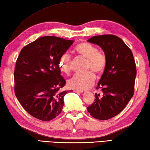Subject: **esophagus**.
I'll list each match as a JSON object with an SVG mask.
<instances>
[{
    "label": "esophagus",
    "mask_w": 150,
    "mask_h": 150,
    "mask_svg": "<svg viewBox=\"0 0 150 150\" xmlns=\"http://www.w3.org/2000/svg\"><path fill=\"white\" fill-rule=\"evenodd\" d=\"M73 91L76 92V93H82V92L83 91H82V90H73Z\"/></svg>",
    "instance_id": "obj_1"
}]
</instances>
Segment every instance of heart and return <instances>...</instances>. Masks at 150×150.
I'll return each mask as SVG.
<instances>
[{
    "instance_id": "1",
    "label": "heart",
    "mask_w": 150,
    "mask_h": 150,
    "mask_svg": "<svg viewBox=\"0 0 150 150\" xmlns=\"http://www.w3.org/2000/svg\"><path fill=\"white\" fill-rule=\"evenodd\" d=\"M75 52L83 58L87 59L86 69L91 70L84 75L77 74L68 81L70 88L82 90L90 88L95 81V75H100L106 69L108 59L106 54L91 43L83 42L77 44L74 47ZM59 69L66 75L71 72V56L64 53L60 56L59 61Z\"/></svg>"
}]
</instances>
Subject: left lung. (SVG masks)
Returning <instances> with one entry per match:
<instances>
[{
  "label": "left lung",
  "mask_w": 150,
  "mask_h": 150,
  "mask_svg": "<svg viewBox=\"0 0 150 150\" xmlns=\"http://www.w3.org/2000/svg\"><path fill=\"white\" fill-rule=\"evenodd\" d=\"M88 41L103 49L108 62L96 87L103 93H95V101L87 110L95 119L108 120L120 113L134 94L135 59L128 46L114 35L94 36Z\"/></svg>",
  "instance_id": "1"
}]
</instances>
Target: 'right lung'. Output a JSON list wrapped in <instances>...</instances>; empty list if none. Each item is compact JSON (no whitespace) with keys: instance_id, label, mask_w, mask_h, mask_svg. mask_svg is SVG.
<instances>
[{"instance_id":"obj_1","label":"right lung","mask_w":150,"mask_h":150,"mask_svg":"<svg viewBox=\"0 0 150 150\" xmlns=\"http://www.w3.org/2000/svg\"><path fill=\"white\" fill-rule=\"evenodd\" d=\"M73 42L45 36L21 51L14 71L15 94L24 109L37 119L51 120L61 113L68 91L61 90L66 81L59 61Z\"/></svg>"}]
</instances>
